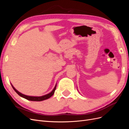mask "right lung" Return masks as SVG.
<instances>
[{
	"label": "right lung",
	"mask_w": 129,
	"mask_h": 129,
	"mask_svg": "<svg viewBox=\"0 0 129 129\" xmlns=\"http://www.w3.org/2000/svg\"><path fill=\"white\" fill-rule=\"evenodd\" d=\"M11 85H12V87L13 89L14 90V91L16 92L19 96H20L21 97H23V98H24L27 100L32 101H44V100H47V99L50 98V97L54 95V92H55L56 87V84L55 87H54V89L53 90V91L51 92H50L49 93H48V94H47L46 95L40 96V97H34V96H27V95H25L24 94H22V93H20V92H19L18 90H17L14 88V87L11 84Z\"/></svg>",
	"instance_id": "add662e5"
}]
</instances>
